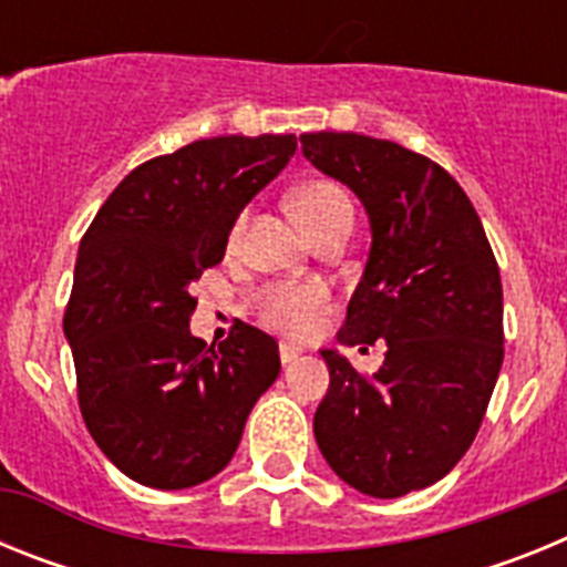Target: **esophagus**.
I'll list each match as a JSON object with an SVG mask.
<instances>
[{"instance_id": "obj_1", "label": "esophagus", "mask_w": 567, "mask_h": 567, "mask_svg": "<svg viewBox=\"0 0 567 567\" xmlns=\"http://www.w3.org/2000/svg\"><path fill=\"white\" fill-rule=\"evenodd\" d=\"M278 354H280V363H292V360L300 354V346L289 343V340H280Z\"/></svg>"}]
</instances>
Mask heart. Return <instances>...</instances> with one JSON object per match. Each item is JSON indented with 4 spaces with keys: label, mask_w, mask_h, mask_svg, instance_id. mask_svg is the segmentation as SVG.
<instances>
[{
    "label": "heart",
    "mask_w": 567,
    "mask_h": 567,
    "mask_svg": "<svg viewBox=\"0 0 567 567\" xmlns=\"http://www.w3.org/2000/svg\"><path fill=\"white\" fill-rule=\"evenodd\" d=\"M292 209L303 229L315 238L320 229H327L338 218L352 215V198L346 195L340 184L315 178V182H307L303 187L295 189ZM244 224H247V218L240 215L233 227V235H229L233 244L244 233ZM323 303H327V289L318 287V284H295V287L292 284H278L258 298V315L267 327L289 334H303L312 329L315 315Z\"/></svg>",
    "instance_id": "1"
}]
</instances>
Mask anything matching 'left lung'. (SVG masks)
<instances>
[{"label":"left lung","instance_id":"1","mask_svg":"<svg viewBox=\"0 0 567 567\" xmlns=\"http://www.w3.org/2000/svg\"><path fill=\"white\" fill-rule=\"evenodd\" d=\"M320 173L363 202L372 249L338 338L385 340L360 374L323 349L320 454L343 483L394 499L443 480L480 432L503 365V284L483 221L432 158L358 133H303Z\"/></svg>","mask_w":567,"mask_h":567}]
</instances>
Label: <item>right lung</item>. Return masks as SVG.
<instances>
[{
	"label": "right lung",
	"mask_w": 567,
	"mask_h": 567,
	"mask_svg": "<svg viewBox=\"0 0 567 567\" xmlns=\"http://www.w3.org/2000/svg\"><path fill=\"white\" fill-rule=\"evenodd\" d=\"M295 150V135H218L150 158L84 233L64 309L79 409L135 483L175 491L215 477L280 374L275 338L249 323L218 346L193 338L189 289Z\"/></svg>",
	"instance_id": "add662e5"
}]
</instances>
